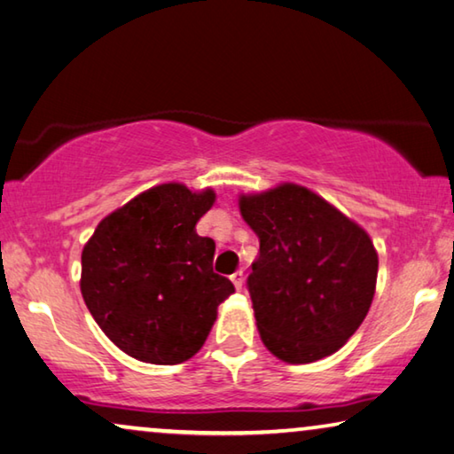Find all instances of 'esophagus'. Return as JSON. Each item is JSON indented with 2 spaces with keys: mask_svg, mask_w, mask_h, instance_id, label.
Masks as SVG:
<instances>
[{
  "mask_svg": "<svg viewBox=\"0 0 454 454\" xmlns=\"http://www.w3.org/2000/svg\"><path fill=\"white\" fill-rule=\"evenodd\" d=\"M231 282L235 284V288H237V290H241V288H243V282H246V276H243V270H237V271H233Z\"/></svg>",
  "mask_w": 454,
  "mask_h": 454,
  "instance_id": "34e87169",
  "label": "esophagus"
}]
</instances>
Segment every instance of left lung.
<instances>
[{
	"mask_svg": "<svg viewBox=\"0 0 454 454\" xmlns=\"http://www.w3.org/2000/svg\"><path fill=\"white\" fill-rule=\"evenodd\" d=\"M239 211L260 237L247 290L263 345L286 364L339 351L375 294L378 251L365 229L292 183L241 194Z\"/></svg>",
	"mask_w": 454,
	"mask_h": 454,
	"instance_id": "8db88e82",
	"label": "left lung"
}]
</instances>
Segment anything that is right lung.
Returning <instances> with one entry per match:
<instances>
[{
	"instance_id": "obj_1",
	"label": "right lung",
	"mask_w": 454,
	"mask_h": 454,
	"mask_svg": "<svg viewBox=\"0 0 454 454\" xmlns=\"http://www.w3.org/2000/svg\"><path fill=\"white\" fill-rule=\"evenodd\" d=\"M213 203V188L158 184L107 215L82 247L87 309L129 357L154 365L191 359L235 292L213 271L215 241L197 233Z\"/></svg>"
}]
</instances>
